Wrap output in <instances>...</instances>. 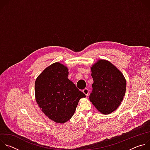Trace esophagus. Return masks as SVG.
I'll return each mask as SVG.
<instances>
[{
	"instance_id": "1",
	"label": "esophagus",
	"mask_w": 150,
	"mask_h": 150,
	"mask_svg": "<svg viewBox=\"0 0 150 150\" xmlns=\"http://www.w3.org/2000/svg\"><path fill=\"white\" fill-rule=\"evenodd\" d=\"M83 93L85 94V96H88V94H89V90L87 88H85L84 90H83Z\"/></svg>"
}]
</instances>
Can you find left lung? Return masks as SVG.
I'll return each mask as SVG.
<instances>
[{"label": "left lung", "instance_id": "left-lung-1", "mask_svg": "<svg viewBox=\"0 0 150 150\" xmlns=\"http://www.w3.org/2000/svg\"><path fill=\"white\" fill-rule=\"evenodd\" d=\"M94 82L90 100L102 114L116 110L125 96L126 81L123 74L109 61L100 59L91 68Z\"/></svg>", "mask_w": 150, "mask_h": 150}]
</instances>
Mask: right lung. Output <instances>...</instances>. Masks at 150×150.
<instances>
[{
    "mask_svg": "<svg viewBox=\"0 0 150 150\" xmlns=\"http://www.w3.org/2000/svg\"><path fill=\"white\" fill-rule=\"evenodd\" d=\"M68 69L59 62L46 68L35 82V96L39 108L57 123L68 121L85 95L68 78Z\"/></svg>",
    "mask_w": 150,
    "mask_h": 150,
    "instance_id": "right-lung-1",
    "label": "right lung"
}]
</instances>
